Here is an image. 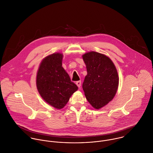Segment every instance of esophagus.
Masks as SVG:
<instances>
[{"mask_svg":"<svg viewBox=\"0 0 153 153\" xmlns=\"http://www.w3.org/2000/svg\"><path fill=\"white\" fill-rule=\"evenodd\" d=\"M76 84L77 86H78V88H80V86H81V81H77V82H76Z\"/></svg>","mask_w":153,"mask_h":153,"instance_id":"obj_1","label":"esophagus"}]
</instances>
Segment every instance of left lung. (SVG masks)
<instances>
[{
	"label": "left lung",
	"instance_id": "obj_1",
	"mask_svg": "<svg viewBox=\"0 0 153 153\" xmlns=\"http://www.w3.org/2000/svg\"><path fill=\"white\" fill-rule=\"evenodd\" d=\"M82 56L88 73L83 89L88 102L94 108L100 109L115 96L119 85L118 73L112 61L103 54L92 51Z\"/></svg>",
	"mask_w": 153,
	"mask_h": 153
}]
</instances>
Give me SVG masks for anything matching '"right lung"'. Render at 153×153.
<instances>
[{"label": "right lung", "instance_id": "add662e5", "mask_svg": "<svg viewBox=\"0 0 153 153\" xmlns=\"http://www.w3.org/2000/svg\"><path fill=\"white\" fill-rule=\"evenodd\" d=\"M62 54L53 53L42 61L36 77L37 90L42 98L57 108H63L78 89L62 67Z\"/></svg>", "mask_w": 153, "mask_h": 153}]
</instances>
